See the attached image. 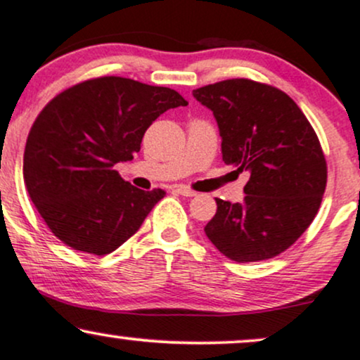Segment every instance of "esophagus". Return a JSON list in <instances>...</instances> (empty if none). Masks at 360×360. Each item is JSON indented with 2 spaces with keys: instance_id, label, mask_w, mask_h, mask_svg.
<instances>
[{
  "instance_id": "34e87169",
  "label": "esophagus",
  "mask_w": 360,
  "mask_h": 360,
  "mask_svg": "<svg viewBox=\"0 0 360 360\" xmlns=\"http://www.w3.org/2000/svg\"><path fill=\"white\" fill-rule=\"evenodd\" d=\"M174 191L179 193V194H183V196H188V198L196 196V193H194L193 189L186 188V186H174Z\"/></svg>"
}]
</instances>
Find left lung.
Segmentation results:
<instances>
[{"label": "left lung", "instance_id": "1", "mask_svg": "<svg viewBox=\"0 0 360 360\" xmlns=\"http://www.w3.org/2000/svg\"><path fill=\"white\" fill-rule=\"evenodd\" d=\"M193 96L213 111L226 166L250 176L242 203L217 200L206 237L235 262L274 257L320 208L326 162L315 130L286 93L260 82L221 81Z\"/></svg>", "mask_w": 360, "mask_h": 360}]
</instances>
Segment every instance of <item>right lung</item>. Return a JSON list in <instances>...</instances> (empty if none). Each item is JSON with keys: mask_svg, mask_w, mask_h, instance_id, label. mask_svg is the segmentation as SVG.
<instances>
[{"mask_svg": "<svg viewBox=\"0 0 360 360\" xmlns=\"http://www.w3.org/2000/svg\"><path fill=\"white\" fill-rule=\"evenodd\" d=\"M186 105L174 89L108 76L72 86L45 106L28 134L23 179L59 240L105 255L137 232L166 193L135 188L113 167L134 159L157 117Z\"/></svg>", "mask_w": 360, "mask_h": 360, "instance_id": "right-lung-1", "label": "right lung"}]
</instances>
